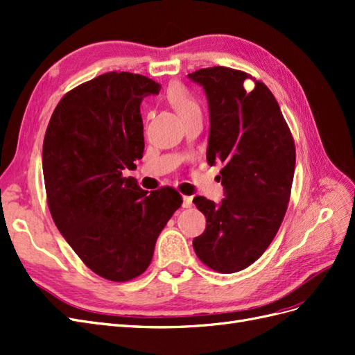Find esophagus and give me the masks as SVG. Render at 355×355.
I'll use <instances>...</instances> for the list:
<instances>
[{"mask_svg":"<svg viewBox=\"0 0 355 355\" xmlns=\"http://www.w3.org/2000/svg\"><path fill=\"white\" fill-rule=\"evenodd\" d=\"M182 200H184V201H182V206H184L185 209H188V207L192 206V197H187V196H185Z\"/></svg>","mask_w":355,"mask_h":355,"instance_id":"obj_1","label":"esophagus"}]
</instances>
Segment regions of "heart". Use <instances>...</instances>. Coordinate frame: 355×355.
I'll list each match as a JSON object with an SVG mask.
<instances>
[{
	"label": "heart",
	"mask_w": 355,
	"mask_h": 355,
	"mask_svg": "<svg viewBox=\"0 0 355 355\" xmlns=\"http://www.w3.org/2000/svg\"><path fill=\"white\" fill-rule=\"evenodd\" d=\"M167 101L173 106L180 118H185L194 112H200V106L197 101L192 98L189 92L185 87H182V85L175 84L168 87Z\"/></svg>",
	"instance_id": "obj_1"
}]
</instances>
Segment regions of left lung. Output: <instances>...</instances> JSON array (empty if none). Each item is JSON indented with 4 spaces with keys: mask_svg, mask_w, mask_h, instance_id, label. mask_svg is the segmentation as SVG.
<instances>
[{
    "mask_svg": "<svg viewBox=\"0 0 355 355\" xmlns=\"http://www.w3.org/2000/svg\"><path fill=\"white\" fill-rule=\"evenodd\" d=\"M209 103L207 163L218 161L225 198L196 197L206 230L192 245L211 270L232 274L259 259L287 210L296 151L274 94L249 73L213 67L188 73ZM247 79L255 85L245 89ZM220 178V176H219Z\"/></svg>",
    "mask_w": 355,
    "mask_h": 355,
    "instance_id": "obj_1",
    "label": "left lung"
}]
</instances>
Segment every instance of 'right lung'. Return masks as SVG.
Instances as JSON below:
<instances>
[{
	"mask_svg": "<svg viewBox=\"0 0 355 355\" xmlns=\"http://www.w3.org/2000/svg\"><path fill=\"white\" fill-rule=\"evenodd\" d=\"M159 89L139 73H102L63 96L44 136L51 218L80 259L111 282L145 272L159 232L182 204L173 188L148 196L123 176L144 157L141 103Z\"/></svg>",
	"mask_w": 355,
	"mask_h": 355,
	"instance_id": "right-lung-1",
	"label": "right lung"
}]
</instances>
